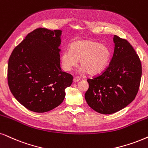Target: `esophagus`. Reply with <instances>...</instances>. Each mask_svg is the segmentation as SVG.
<instances>
[{
  "label": "esophagus",
  "mask_w": 148,
  "mask_h": 148,
  "mask_svg": "<svg viewBox=\"0 0 148 148\" xmlns=\"http://www.w3.org/2000/svg\"><path fill=\"white\" fill-rule=\"evenodd\" d=\"M80 80V78L79 77H77V76H76V77L74 78V83H77L78 81H79Z\"/></svg>",
  "instance_id": "1"
}]
</instances>
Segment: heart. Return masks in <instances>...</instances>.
I'll list each match as a JSON object with an SVG mask.
<instances>
[{
    "instance_id": "b5f03b06",
    "label": "heart",
    "mask_w": 148,
    "mask_h": 148,
    "mask_svg": "<svg viewBox=\"0 0 148 148\" xmlns=\"http://www.w3.org/2000/svg\"><path fill=\"white\" fill-rule=\"evenodd\" d=\"M111 50L105 44L96 41L77 40L72 43L70 50L61 54V64L65 71L75 68L80 61L81 70L91 75L99 74L107 66Z\"/></svg>"
}]
</instances>
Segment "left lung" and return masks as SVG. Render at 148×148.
Masks as SVG:
<instances>
[{"label": "left lung", "instance_id": "left-lung-1", "mask_svg": "<svg viewBox=\"0 0 148 148\" xmlns=\"http://www.w3.org/2000/svg\"><path fill=\"white\" fill-rule=\"evenodd\" d=\"M113 56L102 74L87 79L88 105L99 113L112 114L131 103L137 94L142 68L139 56L128 41L114 35Z\"/></svg>", "mask_w": 148, "mask_h": 148}]
</instances>
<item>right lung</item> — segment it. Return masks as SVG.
I'll return each mask as SVG.
<instances>
[{"label": "right lung", "mask_w": 148, "mask_h": 148, "mask_svg": "<svg viewBox=\"0 0 148 148\" xmlns=\"http://www.w3.org/2000/svg\"><path fill=\"white\" fill-rule=\"evenodd\" d=\"M60 30L39 28L29 33L9 59V89L30 111L44 113L62 103L73 76L60 67Z\"/></svg>", "instance_id": "right-lung-1"}]
</instances>
